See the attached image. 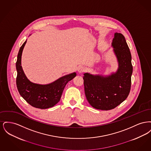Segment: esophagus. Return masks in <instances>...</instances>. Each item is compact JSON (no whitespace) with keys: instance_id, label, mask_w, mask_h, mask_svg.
Instances as JSON below:
<instances>
[{"instance_id":"1","label":"esophagus","mask_w":151,"mask_h":151,"mask_svg":"<svg viewBox=\"0 0 151 151\" xmlns=\"http://www.w3.org/2000/svg\"><path fill=\"white\" fill-rule=\"evenodd\" d=\"M86 71V69L84 67H83V66H81L78 69V72L79 73H83V72H85Z\"/></svg>"}]
</instances>
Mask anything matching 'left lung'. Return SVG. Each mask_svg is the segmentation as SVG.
I'll use <instances>...</instances> for the list:
<instances>
[{
	"mask_svg": "<svg viewBox=\"0 0 151 151\" xmlns=\"http://www.w3.org/2000/svg\"><path fill=\"white\" fill-rule=\"evenodd\" d=\"M111 46L118 62L116 72L106 76L85 73L83 77L87 100L93 108L102 110L120 105L128 97L131 86V55L124 37L115 33Z\"/></svg>",
	"mask_w": 151,
	"mask_h": 151,
	"instance_id": "obj_1",
	"label": "left lung"
}]
</instances>
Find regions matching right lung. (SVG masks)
<instances>
[{
    "mask_svg": "<svg viewBox=\"0 0 151 151\" xmlns=\"http://www.w3.org/2000/svg\"><path fill=\"white\" fill-rule=\"evenodd\" d=\"M26 42L27 40L20 47L16 63L17 72L16 86L18 91L22 97L35 108L41 109L51 108L60 101L65 85L76 76V73L73 72L65 75L46 85L30 82L22 70L21 62L22 52Z\"/></svg>",
    "mask_w": 151,
    "mask_h": 151,
    "instance_id": "obj_1",
    "label": "right lung"
}]
</instances>
